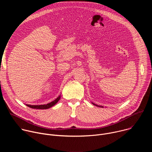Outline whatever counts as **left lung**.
Instances as JSON below:
<instances>
[{
	"instance_id": "1",
	"label": "left lung",
	"mask_w": 152,
	"mask_h": 152,
	"mask_svg": "<svg viewBox=\"0 0 152 152\" xmlns=\"http://www.w3.org/2000/svg\"><path fill=\"white\" fill-rule=\"evenodd\" d=\"M92 103L94 104V105H95V106H98V107H103V106H101V105H98V104H95V103H93L92 102Z\"/></svg>"
}]
</instances>
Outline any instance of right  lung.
<instances>
[{"mask_svg":"<svg viewBox=\"0 0 152 152\" xmlns=\"http://www.w3.org/2000/svg\"><path fill=\"white\" fill-rule=\"evenodd\" d=\"M61 99V95H59L55 100L53 101L46 104H40V105H31V104H26L27 106L34 108V109H38V110H46L49 109V108L51 107L52 106H54L56 103H58V102Z\"/></svg>","mask_w":152,"mask_h":152,"instance_id":"1","label":"right lung"}]
</instances>
